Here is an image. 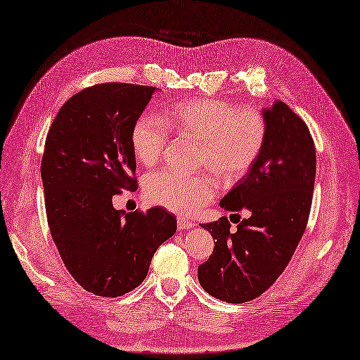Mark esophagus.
Returning a JSON list of instances; mask_svg holds the SVG:
<instances>
[{
    "mask_svg": "<svg viewBox=\"0 0 360 360\" xmlns=\"http://www.w3.org/2000/svg\"><path fill=\"white\" fill-rule=\"evenodd\" d=\"M194 226H195L194 223L185 220V218H177V227H179L180 231H188V229H191V227H194Z\"/></svg>",
    "mask_w": 360,
    "mask_h": 360,
    "instance_id": "1",
    "label": "esophagus"
}]
</instances>
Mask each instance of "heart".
<instances>
[{
    "instance_id": "1",
    "label": "heart",
    "mask_w": 360,
    "mask_h": 360,
    "mask_svg": "<svg viewBox=\"0 0 360 360\" xmlns=\"http://www.w3.org/2000/svg\"><path fill=\"white\" fill-rule=\"evenodd\" d=\"M171 129L200 140L198 166L212 171L223 183L244 177L257 163L267 140V122L257 110H238L215 99H192L175 105L166 122L155 114L139 116L131 128V148L137 160L155 165L171 140ZM146 197L172 212L191 215L215 197L209 174H180L162 169L146 175Z\"/></svg>"
}]
</instances>
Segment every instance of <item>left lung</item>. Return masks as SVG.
<instances>
[{"instance_id": "left-lung-1", "label": "left lung", "mask_w": 360, "mask_h": 360, "mask_svg": "<svg viewBox=\"0 0 360 360\" xmlns=\"http://www.w3.org/2000/svg\"><path fill=\"white\" fill-rule=\"evenodd\" d=\"M262 116L264 150L220 201L227 212L249 210L250 217L236 231L227 217L201 224L215 246L198 266V281L209 295L231 304L255 300L276 281L302 238L311 207L316 150L309 127L281 101L262 110Z\"/></svg>"}]
</instances>
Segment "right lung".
Segmentation results:
<instances>
[{
	"instance_id": "add662e5",
	"label": "right lung",
	"mask_w": 360,
	"mask_h": 360,
	"mask_svg": "<svg viewBox=\"0 0 360 360\" xmlns=\"http://www.w3.org/2000/svg\"><path fill=\"white\" fill-rule=\"evenodd\" d=\"M154 91L86 86L60 107L46 139L41 177L51 238L70 275L93 295L116 297L142 284L155 250L177 231L163 207H112V195L137 189L131 128Z\"/></svg>"
}]
</instances>
